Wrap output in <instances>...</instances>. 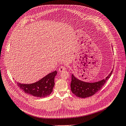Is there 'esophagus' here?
<instances>
[{"label": "esophagus", "instance_id": "esophagus-1", "mask_svg": "<svg viewBox=\"0 0 126 126\" xmlns=\"http://www.w3.org/2000/svg\"><path fill=\"white\" fill-rule=\"evenodd\" d=\"M65 69H66V67H65L64 66H60L59 67V71L60 72H63L64 71H65Z\"/></svg>", "mask_w": 126, "mask_h": 126}]
</instances>
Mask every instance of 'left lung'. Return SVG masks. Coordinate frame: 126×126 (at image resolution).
<instances>
[{
	"instance_id": "left-lung-1",
	"label": "left lung",
	"mask_w": 126,
	"mask_h": 126,
	"mask_svg": "<svg viewBox=\"0 0 126 126\" xmlns=\"http://www.w3.org/2000/svg\"><path fill=\"white\" fill-rule=\"evenodd\" d=\"M113 69L108 77L101 81L89 83L86 82L78 79L73 74L72 75V81L71 83V91L76 96L85 98L94 95L95 93L100 90L109 79L113 73Z\"/></svg>"
}]
</instances>
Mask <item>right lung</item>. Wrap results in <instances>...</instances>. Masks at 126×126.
I'll use <instances>...</instances> for the list:
<instances>
[{"instance_id": "obj_1", "label": "right lung", "mask_w": 126, "mask_h": 126, "mask_svg": "<svg viewBox=\"0 0 126 126\" xmlns=\"http://www.w3.org/2000/svg\"><path fill=\"white\" fill-rule=\"evenodd\" d=\"M57 74V71H55L32 84H21L16 82V85L25 94L36 97H45L52 92L54 86V77Z\"/></svg>"}]
</instances>
